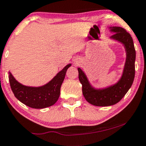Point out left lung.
<instances>
[{"mask_svg": "<svg viewBox=\"0 0 146 146\" xmlns=\"http://www.w3.org/2000/svg\"><path fill=\"white\" fill-rule=\"evenodd\" d=\"M109 29L110 31L114 33L110 38L121 42L126 51V61L120 80L106 88L95 89L90 85L85 73L81 68H78L83 95L88 102L97 106H111L119 102L131 88L135 75L136 51L132 37L123 28L113 26Z\"/></svg>", "mask_w": 146, "mask_h": 146, "instance_id": "left-lung-1", "label": "left lung"}]
</instances>
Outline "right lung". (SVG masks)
Wrapping results in <instances>:
<instances>
[{
    "label": "right lung",
    "mask_w": 146,
    "mask_h": 146,
    "mask_svg": "<svg viewBox=\"0 0 146 146\" xmlns=\"http://www.w3.org/2000/svg\"><path fill=\"white\" fill-rule=\"evenodd\" d=\"M71 64L66 65L53 79L40 87L23 86L15 79L9 72V81L14 95L21 102L33 109H44L52 105L58 100L60 87L65 79L67 69Z\"/></svg>",
    "instance_id": "add662e5"
}]
</instances>
